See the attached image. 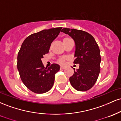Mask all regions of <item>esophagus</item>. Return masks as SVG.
Here are the masks:
<instances>
[{
  "mask_svg": "<svg viewBox=\"0 0 121 121\" xmlns=\"http://www.w3.org/2000/svg\"><path fill=\"white\" fill-rule=\"evenodd\" d=\"M65 66H61V67H60V69H65Z\"/></svg>",
  "mask_w": 121,
  "mask_h": 121,
  "instance_id": "34e87169",
  "label": "esophagus"
}]
</instances>
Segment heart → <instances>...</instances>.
<instances>
[{"label": "heart", "mask_w": 121, "mask_h": 121, "mask_svg": "<svg viewBox=\"0 0 121 121\" xmlns=\"http://www.w3.org/2000/svg\"><path fill=\"white\" fill-rule=\"evenodd\" d=\"M66 39H68V38H65L64 40ZM65 60V58H64V57L61 58V59L60 60V63H61V64H64V63Z\"/></svg>", "instance_id": "obj_1"}]
</instances>
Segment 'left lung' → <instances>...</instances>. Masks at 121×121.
Listing matches in <instances>:
<instances>
[{
	"label": "left lung",
	"instance_id": "obj_1",
	"mask_svg": "<svg viewBox=\"0 0 121 121\" xmlns=\"http://www.w3.org/2000/svg\"><path fill=\"white\" fill-rule=\"evenodd\" d=\"M62 32L68 35L75 43L74 64L80 65L74 69L69 78L70 84L78 91H86L96 82L100 72V50L95 39L86 32L76 29L63 28Z\"/></svg>",
	"mask_w": 121,
	"mask_h": 121
}]
</instances>
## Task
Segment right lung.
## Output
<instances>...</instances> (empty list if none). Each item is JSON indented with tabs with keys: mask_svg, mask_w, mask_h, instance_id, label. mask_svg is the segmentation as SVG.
Wrapping results in <instances>:
<instances>
[{
	"mask_svg": "<svg viewBox=\"0 0 121 121\" xmlns=\"http://www.w3.org/2000/svg\"><path fill=\"white\" fill-rule=\"evenodd\" d=\"M62 27L43 30L28 36L22 43L17 55V67L21 80L30 91L37 94L46 93L52 88L55 74L60 66L53 64L44 68L43 55L49 52L51 43Z\"/></svg>",
	"mask_w": 121,
	"mask_h": 121,
	"instance_id": "right-lung-1",
	"label": "right lung"
}]
</instances>
